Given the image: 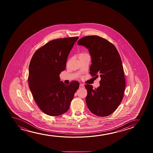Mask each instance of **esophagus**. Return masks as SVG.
<instances>
[{
	"mask_svg": "<svg viewBox=\"0 0 153 153\" xmlns=\"http://www.w3.org/2000/svg\"><path fill=\"white\" fill-rule=\"evenodd\" d=\"M84 88H85V87H84V85H82V84H80L79 89H84Z\"/></svg>",
	"mask_w": 153,
	"mask_h": 153,
	"instance_id": "obj_1",
	"label": "esophagus"
}]
</instances>
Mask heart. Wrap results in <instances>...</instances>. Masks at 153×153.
<instances>
[{"instance_id": "heart-1", "label": "heart", "mask_w": 153, "mask_h": 153, "mask_svg": "<svg viewBox=\"0 0 153 153\" xmlns=\"http://www.w3.org/2000/svg\"><path fill=\"white\" fill-rule=\"evenodd\" d=\"M86 55L88 54L87 53H80L79 55V57L84 56V55Z\"/></svg>"}]
</instances>
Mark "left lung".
<instances>
[{
    "label": "left lung",
    "mask_w": 153,
    "mask_h": 153,
    "mask_svg": "<svg viewBox=\"0 0 153 153\" xmlns=\"http://www.w3.org/2000/svg\"><path fill=\"white\" fill-rule=\"evenodd\" d=\"M88 48L91 57L90 74L101 78L100 86L87 84L86 102L89 110L99 117H107L119 107L123 97L126 79L119 53L108 40L97 36H86L78 41Z\"/></svg>",
    "instance_id": "8db88e82"
}]
</instances>
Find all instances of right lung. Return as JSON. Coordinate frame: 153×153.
<instances>
[{"mask_svg":"<svg viewBox=\"0 0 153 153\" xmlns=\"http://www.w3.org/2000/svg\"><path fill=\"white\" fill-rule=\"evenodd\" d=\"M78 39L76 36L52 40L38 49L30 61V89L38 107L48 115L58 116L67 112L79 88L78 82L65 85L59 78Z\"/></svg>","mask_w":153,"mask_h":153,"instance_id":"obj_1","label":"right lung"}]
</instances>
